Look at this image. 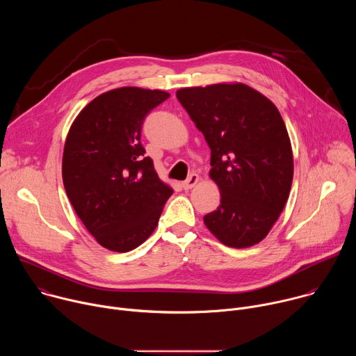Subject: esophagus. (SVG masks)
<instances>
[{
	"instance_id": "1",
	"label": "esophagus",
	"mask_w": 356,
	"mask_h": 356,
	"mask_svg": "<svg viewBox=\"0 0 356 356\" xmlns=\"http://www.w3.org/2000/svg\"><path fill=\"white\" fill-rule=\"evenodd\" d=\"M198 181H200V176L195 175V173H193V175H190V177H188L186 181L181 183V187H183L184 190H190V188H193Z\"/></svg>"
}]
</instances>
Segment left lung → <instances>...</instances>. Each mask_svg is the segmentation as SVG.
<instances>
[{"label": "left lung", "mask_w": 356, "mask_h": 356, "mask_svg": "<svg viewBox=\"0 0 356 356\" xmlns=\"http://www.w3.org/2000/svg\"><path fill=\"white\" fill-rule=\"evenodd\" d=\"M211 149L210 179L221 193L204 216L210 232L229 248L259 243L279 220L293 181V150L272 101L243 83L176 91Z\"/></svg>", "instance_id": "8db88e82"}]
</instances>
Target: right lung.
Segmentation results:
<instances>
[{
    "label": "right lung",
    "mask_w": 356,
    "mask_h": 356,
    "mask_svg": "<svg viewBox=\"0 0 356 356\" xmlns=\"http://www.w3.org/2000/svg\"><path fill=\"white\" fill-rule=\"evenodd\" d=\"M169 97L162 90L114 88L90 101L69 129L65 190L87 231L108 250L143 243L173 194L140 145L145 117Z\"/></svg>",
    "instance_id": "add662e5"
}]
</instances>
